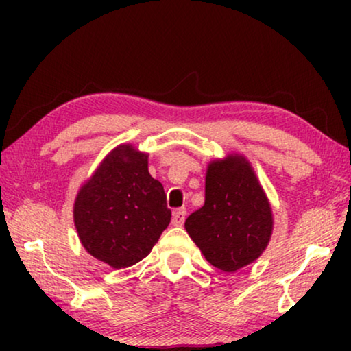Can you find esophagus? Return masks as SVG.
Here are the masks:
<instances>
[{
	"label": "esophagus",
	"instance_id": "esophagus-1",
	"mask_svg": "<svg viewBox=\"0 0 351 351\" xmlns=\"http://www.w3.org/2000/svg\"><path fill=\"white\" fill-rule=\"evenodd\" d=\"M185 217H186V210L185 209H177L174 210V214H172V225H176V227H182L185 222Z\"/></svg>",
	"mask_w": 351,
	"mask_h": 351
}]
</instances>
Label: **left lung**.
<instances>
[{"label":"left lung","mask_w":351,"mask_h":351,"mask_svg":"<svg viewBox=\"0 0 351 351\" xmlns=\"http://www.w3.org/2000/svg\"><path fill=\"white\" fill-rule=\"evenodd\" d=\"M185 230L206 261L222 271H237L262 256L273 213L246 156L230 153L209 162L204 206L189 215Z\"/></svg>","instance_id":"obj_1"}]
</instances>
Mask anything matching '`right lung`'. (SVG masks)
I'll use <instances>...</instances> for the list:
<instances>
[{"instance_id": "add662e5", "label": "right lung", "mask_w": 351, "mask_h": 351, "mask_svg": "<svg viewBox=\"0 0 351 351\" xmlns=\"http://www.w3.org/2000/svg\"><path fill=\"white\" fill-rule=\"evenodd\" d=\"M80 241L112 268L145 258L171 222L161 182L148 172V153L114 147L80 186L73 204Z\"/></svg>"}]
</instances>
